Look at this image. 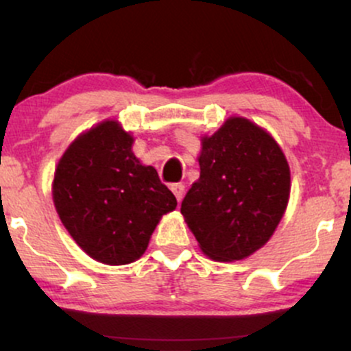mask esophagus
Instances as JSON below:
<instances>
[{"instance_id":"obj_1","label":"esophagus","mask_w":351,"mask_h":351,"mask_svg":"<svg viewBox=\"0 0 351 351\" xmlns=\"http://www.w3.org/2000/svg\"><path fill=\"white\" fill-rule=\"evenodd\" d=\"M170 188H171L173 195L176 196V199L178 201L183 199V195H184V184L183 183H173Z\"/></svg>"}]
</instances>
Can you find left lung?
I'll use <instances>...</instances> for the list:
<instances>
[{
    "instance_id": "left-lung-1",
    "label": "left lung",
    "mask_w": 351,
    "mask_h": 351,
    "mask_svg": "<svg viewBox=\"0 0 351 351\" xmlns=\"http://www.w3.org/2000/svg\"><path fill=\"white\" fill-rule=\"evenodd\" d=\"M199 180L181 203V215L215 261H241L267 243L287 208L291 170L267 132L231 117L204 136Z\"/></svg>"
}]
</instances>
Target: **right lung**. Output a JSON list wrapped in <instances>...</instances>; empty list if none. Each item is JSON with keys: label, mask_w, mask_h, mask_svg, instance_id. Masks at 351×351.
I'll return each instance as SVG.
<instances>
[{"label": "right lung", "mask_w": 351, "mask_h": 351, "mask_svg": "<svg viewBox=\"0 0 351 351\" xmlns=\"http://www.w3.org/2000/svg\"><path fill=\"white\" fill-rule=\"evenodd\" d=\"M130 134L115 120L74 140L56 168L52 196L60 221L92 259L130 264L147 249L175 195L132 152Z\"/></svg>", "instance_id": "1"}]
</instances>
